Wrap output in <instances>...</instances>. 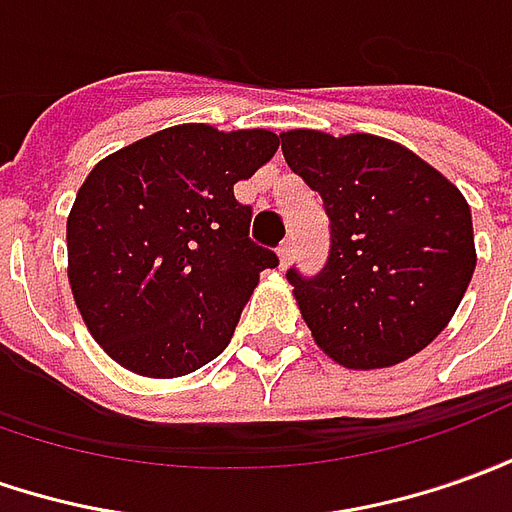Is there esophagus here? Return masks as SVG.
Segmentation results:
<instances>
[{"instance_id": "esophagus-1", "label": "esophagus", "mask_w": 512, "mask_h": 512, "mask_svg": "<svg viewBox=\"0 0 512 512\" xmlns=\"http://www.w3.org/2000/svg\"><path fill=\"white\" fill-rule=\"evenodd\" d=\"M291 255H294V238H285V241L280 243V249H277V257H280V266H285V263L291 260Z\"/></svg>"}]
</instances>
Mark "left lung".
Masks as SVG:
<instances>
[{
	"label": "left lung",
	"mask_w": 512,
	"mask_h": 512,
	"mask_svg": "<svg viewBox=\"0 0 512 512\" xmlns=\"http://www.w3.org/2000/svg\"><path fill=\"white\" fill-rule=\"evenodd\" d=\"M280 139L330 215L325 269L288 271L319 350L347 370H384L429 347L476 269L460 187L387 137L294 128Z\"/></svg>",
	"instance_id": "8db88e82"
}]
</instances>
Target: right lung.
Listing matches in <instances>:
<instances>
[{
  "label": "right lung",
  "mask_w": 512,
  "mask_h": 512,
  "mask_svg": "<svg viewBox=\"0 0 512 512\" xmlns=\"http://www.w3.org/2000/svg\"><path fill=\"white\" fill-rule=\"evenodd\" d=\"M280 139L182 123L100 159L66 215L72 300L103 353L145 378L196 373L224 353L277 255L249 241L232 187Z\"/></svg>",
  "instance_id": "right-lung-1"
}]
</instances>
